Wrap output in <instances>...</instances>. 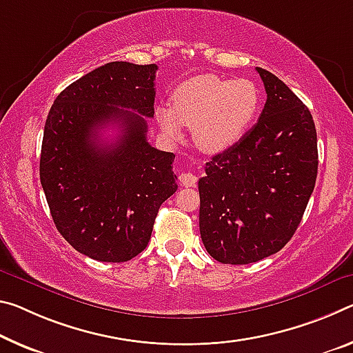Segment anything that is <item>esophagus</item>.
I'll list each match as a JSON object with an SVG mask.
<instances>
[{
  "label": "esophagus",
  "instance_id": "34e87169",
  "mask_svg": "<svg viewBox=\"0 0 353 353\" xmlns=\"http://www.w3.org/2000/svg\"><path fill=\"white\" fill-rule=\"evenodd\" d=\"M196 181L198 177L193 172H183V174H181V183L183 187H194L196 185Z\"/></svg>",
  "mask_w": 353,
  "mask_h": 353
}]
</instances>
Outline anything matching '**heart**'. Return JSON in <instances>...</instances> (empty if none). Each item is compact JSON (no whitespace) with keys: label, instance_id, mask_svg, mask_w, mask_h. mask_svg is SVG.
I'll use <instances>...</instances> for the list:
<instances>
[{"label":"heart","instance_id":"b5f03b06","mask_svg":"<svg viewBox=\"0 0 353 353\" xmlns=\"http://www.w3.org/2000/svg\"><path fill=\"white\" fill-rule=\"evenodd\" d=\"M259 100L257 86L247 78L198 75L174 89L171 108L160 106L157 121L171 139L182 138V125L193 128L196 146L218 154L236 146L248 132Z\"/></svg>","mask_w":353,"mask_h":353}]
</instances>
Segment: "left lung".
Instances as JSON below:
<instances>
[{
	"label": "left lung",
	"mask_w": 353,
	"mask_h": 353,
	"mask_svg": "<svg viewBox=\"0 0 353 353\" xmlns=\"http://www.w3.org/2000/svg\"><path fill=\"white\" fill-rule=\"evenodd\" d=\"M267 102L254 127L205 163L199 231L221 264H251L278 253L301 221L317 177L310 110L270 72L256 67Z\"/></svg>",
	"instance_id": "obj_1"
}]
</instances>
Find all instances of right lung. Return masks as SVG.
Wrapping results in <instances>:
<instances>
[{
	"mask_svg": "<svg viewBox=\"0 0 353 353\" xmlns=\"http://www.w3.org/2000/svg\"><path fill=\"white\" fill-rule=\"evenodd\" d=\"M157 64L114 61L56 97L43 128L41 183L61 236L81 254L125 262L148 247L160 205L176 193L174 154L148 143ZM120 128L111 143L99 130Z\"/></svg>",
	"mask_w": 353,
	"mask_h": 353,
	"instance_id": "1",
	"label": "right lung"
}]
</instances>
